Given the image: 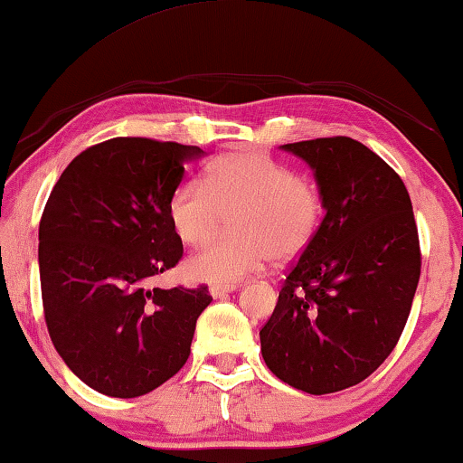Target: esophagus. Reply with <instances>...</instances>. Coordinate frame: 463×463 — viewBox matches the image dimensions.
<instances>
[{"mask_svg": "<svg viewBox=\"0 0 463 463\" xmlns=\"http://www.w3.org/2000/svg\"><path fill=\"white\" fill-rule=\"evenodd\" d=\"M234 288H237V285H213L210 287V295L213 299H222L224 295H229Z\"/></svg>", "mask_w": 463, "mask_h": 463, "instance_id": "1", "label": "esophagus"}]
</instances>
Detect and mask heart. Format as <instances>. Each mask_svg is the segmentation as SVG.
Listing matches in <instances>:
<instances>
[{
	"instance_id": "heart-1",
	"label": "heart",
	"mask_w": 463,
	"mask_h": 463,
	"mask_svg": "<svg viewBox=\"0 0 463 463\" xmlns=\"http://www.w3.org/2000/svg\"><path fill=\"white\" fill-rule=\"evenodd\" d=\"M229 237L191 255L193 280L234 285L260 270L268 258L288 261L312 245L324 216L318 187L260 149H237L208 165L203 183H178L168 218L184 245H205L224 229Z\"/></svg>"
}]
</instances>
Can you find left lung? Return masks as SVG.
Returning <instances> with one entry per match:
<instances>
[{"label":"left lung","mask_w":463,"mask_h":463,"mask_svg":"<svg viewBox=\"0 0 463 463\" xmlns=\"http://www.w3.org/2000/svg\"><path fill=\"white\" fill-rule=\"evenodd\" d=\"M282 149L312 165L326 216L287 270L261 355L282 383L326 395L365 381L395 349L422 268L418 226L402 176L364 143Z\"/></svg>","instance_id":"8db88e82"}]
</instances>
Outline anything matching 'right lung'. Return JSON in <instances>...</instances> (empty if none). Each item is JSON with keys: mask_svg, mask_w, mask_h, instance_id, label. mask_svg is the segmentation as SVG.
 Here are the masks:
<instances>
[{"mask_svg": "<svg viewBox=\"0 0 463 463\" xmlns=\"http://www.w3.org/2000/svg\"><path fill=\"white\" fill-rule=\"evenodd\" d=\"M195 145L116 137L68 164L39 222L45 324L61 360L91 389L139 397L189 360L208 285L149 288L183 258L168 199Z\"/></svg>", "mask_w": 463, "mask_h": 463, "instance_id": "obj_1", "label": "right lung"}]
</instances>
